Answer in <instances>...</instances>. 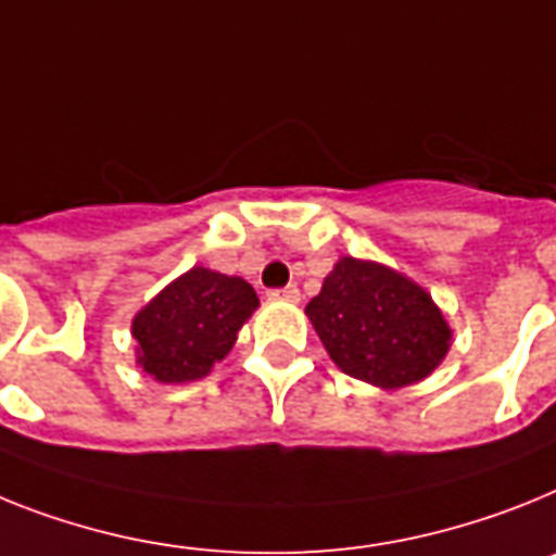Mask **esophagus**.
<instances>
[{"label": "esophagus", "mask_w": 556, "mask_h": 556, "mask_svg": "<svg viewBox=\"0 0 556 556\" xmlns=\"http://www.w3.org/2000/svg\"><path fill=\"white\" fill-rule=\"evenodd\" d=\"M270 300H279V302H300V288L296 286H286V288H274L268 291Z\"/></svg>", "instance_id": "obj_1"}]
</instances>
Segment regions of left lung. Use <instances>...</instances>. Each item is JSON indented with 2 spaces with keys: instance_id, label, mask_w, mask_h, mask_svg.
<instances>
[{
  "instance_id": "obj_1",
  "label": "left lung",
  "mask_w": 556,
  "mask_h": 556,
  "mask_svg": "<svg viewBox=\"0 0 556 556\" xmlns=\"http://www.w3.org/2000/svg\"><path fill=\"white\" fill-rule=\"evenodd\" d=\"M305 314L336 365L384 390L427 379L450 350V325L421 286L353 256L336 263Z\"/></svg>"
}]
</instances>
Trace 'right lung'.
Instances as JSON below:
<instances>
[{
    "label": "right lung",
    "mask_w": 556,
    "mask_h": 556,
    "mask_svg": "<svg viewBox=\"0 0 556 556\" xmlns=\"http://www.w3.org/2000/svg\"><path fill=\"white\" fill-rule=\"evenodd\" d=\"M256 305L245 279L208 268L186 270L135 316L138 365L166 384L203 379L235 348L237 330Z\"/></svg>",
    "instance_id": "right-lung-1"
}]
</instances>
